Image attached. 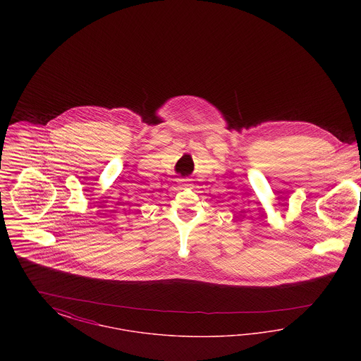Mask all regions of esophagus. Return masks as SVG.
Returning <instances> with one entry per match:
<instances>
[{
	"label": "esophagus",
	"mask_w": 361,
	"mask_h": 361,
	"mask_svg": "<svg viewBox=\"0 0 361 361\" xmlns=\"http://www.w3.org/2000/svg\"><path fill=\"white\" fill-rule=\"evenodd\" d=\"M190 180H180V189H187L190 188V183H189Z\"/></svg>",
	"instance_id": "34e87169"
}]
</instances>
